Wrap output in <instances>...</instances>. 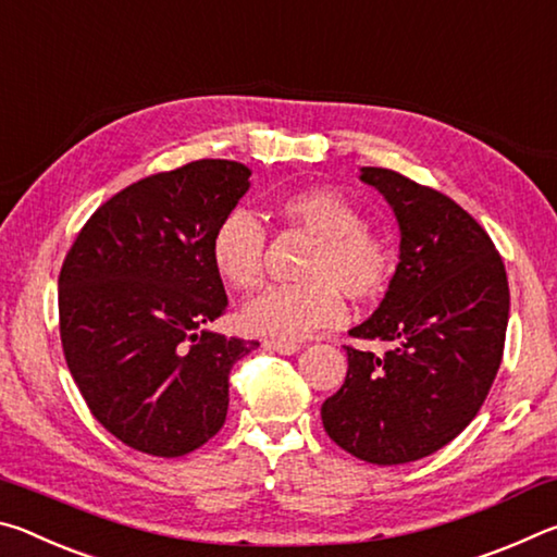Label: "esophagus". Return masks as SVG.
I'll return each mask as SVG.
<instances>
[{
	"label": "esophagus",
	"mask_w": 557,
	"mask_h": 557,
	"mask_svg": "<svg viewBox=\"0 0 557 557\" xmlns=\"http://www.w3.org/2000/svg\"><path fill=\"white\" fill-rule=\"evenodd\" d=\"M265 346L270 348V351H277V354H285V356H289V354H297L299 351V344H295V342H275V338H272V342H265Z\"/></svg>",
	"instance_id": "34e87169"
}]
</instances>
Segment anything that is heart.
I'll list each match as a JSON object with an SVG mask.
<instances>
[{
  "instance_id": "1",
  "label": "heart",
  "mask_w": 557,
  "mask_h": 557,
  "mask_svg": "<svg viewBox=\"0 0 557 557\" xmlns=\"http://www.w3.org/2000/svg\"><path fill=\"white\" fill-rule=\"evenodd\" d=\"M277 213L317 238L305 265L309 282L272 289L252 301L243 314L250 332L295 342L344 322V292L354 301H375L388 292L398 268L393 243L363 225L361 211L336 188H292L277 199ZM265 248L262 223L235 209L215 225L211 262L231 287L256 292L265 282Z\"/></svg>"
}]
</instances>
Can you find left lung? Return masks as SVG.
<instances>
[{
	"label": "left lung",
	"mask_w": 557,
	"mask_h": 557,
	"mask_svg": "<svg viewBox=\"0 0 557 557\" xmlns=\"http://www.w3.org/2000/svg\"><path fill=\"white\" fill-rule=\"evenodd\" d=\"M400 225V262L381 307L346 346V381L322 405L326 435L371 465H405L455 440L502 366L508 280L488 233L449 196L391 169L363 166Z\"/></svg>",
	"instance_id": "8db88e82"
}]
</instances>
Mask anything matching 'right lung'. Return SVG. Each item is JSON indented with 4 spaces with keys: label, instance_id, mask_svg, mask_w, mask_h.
<instances>
[{
    "label": "right lung",
    "instance_id": "add662e5",
    "mask_svg": "<svg viewBox=\"0 0 557 557\" xmlns=\"http://www.w3.org/2000/svg\"><path fill=\"white\" fill-rule=\"evenodd\" d=\"M250 169L199 159L122 188L83 225L59 275L61 344L110 435L152 457L206 445L228 412V375L258 342L206 329L225 314L215 225Z\"/></svg>",
    "mask_w": 557,
    "mask_h": 557
}]
</instances>
